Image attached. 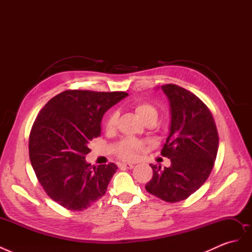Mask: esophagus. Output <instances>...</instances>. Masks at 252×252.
Wrapping results in <instances>:
<instances>
[{
  "instance_id": "obj_1",
  "label": "esophagus",
  "mask_w": 252,
  "mask_h": 252,
  "mask_svg": "<svg viewBox=\"0 0 252 252\" xmlns=\"http://www.w3.org/2000/svg\"><path fill=\"white\" fill-rule=\"evenodd\" d=\"M120 166L124 167V168H127V169H132L134 167V165L131 164V163H122Z\"/></svg>"
}]
</instances>
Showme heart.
Returning <instances> with one entry per match:
<instances>
[{"mask_svg":"<svg viewBox=\"0 0 252 252\" xmlns=\"http://www.w3.org/2000/svg\"><path fill=\"white\" fill-rule=\"evenodd\" d=\"M134 110L136 114L141 118L144 123L147 122H154L156 123L158 120V109L154 105L146 102L136 103L134 105ZM117 123V114L111 113L106 121V128L110 130ZM142 148V144L134 139H125L122 141L121 145L117 149V155L123 158H134L135 154Z\"/></svg>","mask_w":252,"mask_h":252,"instance_id":"1","label":"heart"}]
</instances>
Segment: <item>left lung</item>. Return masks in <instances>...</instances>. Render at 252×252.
Segmentation results:
<instances>
[{"mask_svg": "<svg viewBox=\"0 0 252 252\" xmlns=\"http://www.w3.org/2000/svg\"><path fill=\"white\" fill-rule=\"evenodd\" d=\"M168 97L170 125L162 156L171 165L150 164L154 175L147 191L166 202H180L199 189L215 165L219 134L212 114L199 97L173 84L161 87Z\"/></svg>", "mask_w": 252, "mask_h": 252, "instance_id": "left-lung-1", "label": "left lung"}]
</instances>
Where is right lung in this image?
<instances>
[{
  "label": "right lung",
  "mask_w": 252,
  "mask_h": 252,
  "mask_svg": "<svg viewBox=\"0 0 252 252\" xmlns=\"http://www.w3.org/2000/svg\"><path fill=\"white\" fill-rule=\"evenodd\" d=\"M128 94L66 90L37 114L29 135V158L49 197L64 208L82 211L106 193L118 167L91 168L89 142L101 134L102 118Z\"/></svg>",
  "instance_id": "1"
}]
</instances>
